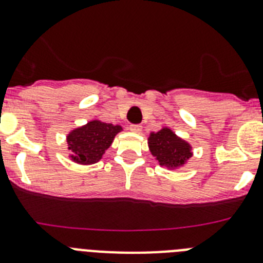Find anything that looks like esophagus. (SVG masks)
Segmentation results:
<instances>
[{"mask_svg":"<svg viewBox=\"0 0 263 263\" xmlns=\"http://www.w3.org/2000/svg\"><path fill=\"white\" fill-rule=\"evenodd\" d=\"M129 129L132 130V132H134V133H141L142 132V126L138 124H133V125H130Z\"/></svg>","mask_w":263,"mask_h":263,"instance_id":"34e87169","label":"esophagus"}]
</instances>
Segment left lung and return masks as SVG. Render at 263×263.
I'll return each mask as SVG.
<instances>
[{
	"mask_svg": "<svg viewBox=\"0 0 263 263\" xmlns=\"http://www.w3.org/2000/svg\"><path fill=\"white\" fill-rule=\"evenodd\" d=\"M148 147L160 166L166 167L182 166L192 155L191 146L183 139L178 138L167 127L150 134Z\"/></svg>",
	"mask_w": 263,
	"mask_h": 263,
	"instance_id": "8db88e82",
	"label": "left lung"
}]
</instances>
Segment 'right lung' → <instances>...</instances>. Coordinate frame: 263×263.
<instances>
[{
    "instance_id": "right-lung-1",
    "label": "right lung",
    "mask_w": 263,
    "mask_h": 263,
    "mask_svg": "<svg viewBox=\"0 0 263 263\" xmlns=\"http://www.w3.org/2000/svg\"><path fill=\"white\" fill-rule=\"evenodd\" d=\"M120 130L121 126L118 125L105 124L97 120L75 129L67 137L68 148L72 153L71 158L80 164L96 163Z\"/></svg>"
}]
</instances>
